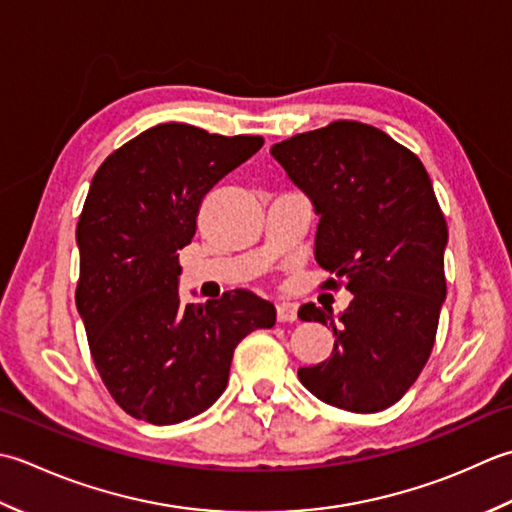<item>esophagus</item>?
<instances>
[{
  "label": "esophagus",
  "mask_w": 512,
  "mask_h": 512,
  "mask_svg": "<svg viewBox=\"0 0 512 512\" xmlns=\"http://www.w3.org/2000/svg\"><path fill=\"white\" fill-rule=\"evenodd\" d=\"M276 318L278 322H296L298 320V309L291 302H280L276 305Z\"/></svg>",
  "instance_id": "1"
}]
</instances>
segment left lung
<instances>
[{
  "mask_svg": "<svg viewBox=\"0 0 512 512\" xmlns=\"http://www.w3.org/2000/svg\"><path fill=\"white\" fill-rule=\"evenodd\" d=\"M271 156L320 216L316 260L353 300L333 320L307 302L300 320L329 325L331 358L298 369L318 400L351 413L389 409L431 356L446 298L448 227L429 174L389 134L333 121L276 143Z\"/></svg>",
  "mask_w": 512,
  "mask_h": 512,
  "instance_id": "obj_1",
  "label": "left lung"
}]
</instances>
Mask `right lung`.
<instances>
[{
  "instance_id": "1",
  "label": "right lung",
  "mask_w": 512,
  "mask_h": 512,
  "mask_svg": "<svg viewBox=\"0 0 512 512\" xmlns=\"http://www.w3.org/2000/svg\"><path fill=\"white\" fill-rule=\"evenodd\" d=\"M263 143L161 123L114 150L90 183L75 300L103 384L137 420L163 426L210 409L236 344L274 327V305L247 289L205 305L179 298V252L203 196Z\"/></svg>"
}]
</instances>
